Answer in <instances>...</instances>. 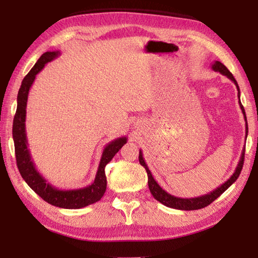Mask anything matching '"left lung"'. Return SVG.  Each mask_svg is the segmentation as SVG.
Masks as SVG:
<instances>
[{
    "instance_id": "8db88e82",
    "label": "left lung",
    "mask_w": 258,
    "mask_h": 258,
    "mask_svg": "<svg viewBox=\"0 0 258 258\" xmlns=\"http://www.w3.org/2000/svg\"><path fill=\"white\" fill-rule=\"evenodd\" d=\"M213 71L221 73L222 75H224L229 78V80L232 81L235 86H237V90H238V98H239V104H240V108H241V111L243 113V117H244V120H246V139H247V135H248V124H247V117H246V112H244V109L243 106L240 102V90H239V85L237 81H235V78L233 77L232 74L230 73V71L228 68H226L223 63L220 62V61H215V62L213 63ZM243 159H244V149L241 152V156H240V160L237 165V168H235L234 173L232 174V176H231L228 181H225V183H223L221 186L216 187L215 190L209 192L207 195H204V196H200V197H196V198H178V197H174V196L169 195L168 192H166L163 187H161L158 183L156 182V180L152 176V174L150 172V169L148 168V166L146 164L145 159H143V155H142V151L140 150V154H139V161L140 164H141L143 167L146 168L147 174H148V185H149V189L151 195L154 196V198L156 200H158L159 203H161L165 206H167L169 208H175V209H181V211H195V209H200V208H204L208 206L209 204H212L214 200L217 199L220 196L223 194L225 190H228V187L230 185H232V183L235 182V180L239 177L240 173H241V169H242V166H243Z\"/></svg>"
}]
</instances>
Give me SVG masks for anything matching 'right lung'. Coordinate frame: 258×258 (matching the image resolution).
<instances>
[{
	"label": "right lung",
	"mask_w": 258,
	"mask_h": 258,
	"mask_svg": "<svg viewBox=\"0 0 258 258\" xmlns=\"http://www.w3.org/2000/svg\"><path fill=\"white\" fill-rule=\"evenodd\" d=\"M60 55L59 51H49L41 55V58L37 60L35 66L30 69V72L25 76L21 83V86L17 98V111L14 118V126H12V135H14L15 141V151H16V160L17 166L21 174V176L25 182L32 187V189L40 196L42 199H44L46 203H49L53 206L67 209H78L89 206L94 203L99 202L103 197L104 192L107 189V177L104 173V167L110 161L119 149L123 147L127 139L125 137L118 138L113 141L109 142L104 147L101 160H100L97 175L92 184L85 187L75 190H60L56 189L52 184H50L40 172L32 160V156L28 149L27 135H26V107H27V99L29 89L35 81V77L44 68L47 62H50L56 56Z\"/></svg>",
	"instance_id": "add662e5"
}]
</instances>
